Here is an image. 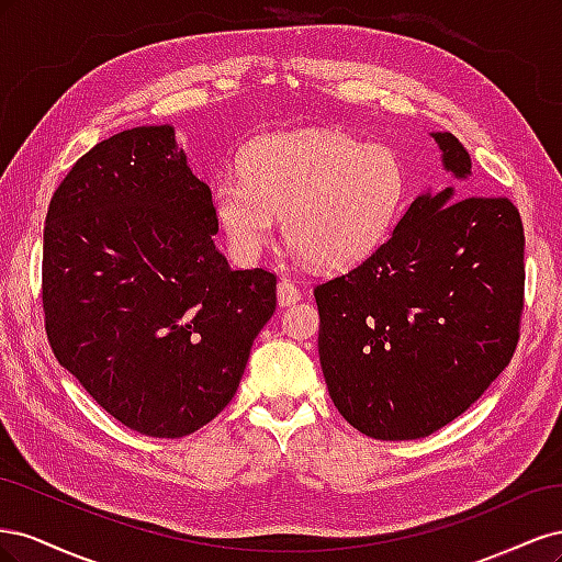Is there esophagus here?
Returning <instances> with one entry per match:
<instances>
[{
  "label": "esophagus",
  "mask_w": 562,
  "mask_h": 562,
  "mask_svg": "<svg viewBox=\"0 0 562 562\" xmlns=\"http://www.w3.org/2000/svg\"><path fill=\"white\" fill-rule=\"evenodd\" d=\"M300 297H302V291H300V288H297L291 279H281V281L277 283V300H279L281 307H288V304L297 302Z\"/></svg>",
  "instance_id": "1"
}]
</instances>
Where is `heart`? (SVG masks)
Returning <instances> with one entry per match:
<instances>
[{
  "label": "heart",
  "instance_id": "obj_1",
  "mask_svg": "<svg viewBox=\"0 0 562 562\" xmlns=\"http://www.w3.org/2000/svg\"><path fill=\"white\" fill-rule=\"evenodd\" d=\"M407 201L398 151L339 131H291L255 138L241 176L213 184V211L232 255L252 262L281 217L283 236L323 269L368 260L394 232Z\"/></svg>",
  "mask_w": 562,
  "mask_h": 562
}]
</instances>
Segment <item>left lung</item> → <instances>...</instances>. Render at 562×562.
Segmentation results:
<instances>
[{
	"instance_id": "left-lung-1",
	"label": "left lung",
	"mask_w": 562,
	"mask_h": 562,
	"mask_svg": "<svg viewBox=\"0 0 562 562\" xmlns=\"http://www.w3.org/2000/svg\"><path fill=\"white\" fill-rule=\"evenodd\" d=\"M454 178L471 157L431 133ZM417 196L394 234L342 277L314 288L318 356L353 429L413 440L443 429L512 361L525 295V234L506 196Z\"/></svg>"
}]
</instances>
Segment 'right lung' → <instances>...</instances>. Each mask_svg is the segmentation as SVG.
I'll return each mask as SVG.
<instances>
[{
    "label": "right lung",
    "mask_w": 562,
    "mask_h": 562,
    "mask_svg": "<svg viewBox=\"0 0 562 562\" xmlns=\"http://www.w3.org/2000/svg\"><path fill=\"white\" fill-rule=\"evenodd\" d=\"M213 234L211 187L190 171L168 124L98 143L48 203V345L138 434L190 436L223 413L277 310V277L232 269Z\"/></svg>",
    "instance_id": "obj_1"
}]
</instances>
